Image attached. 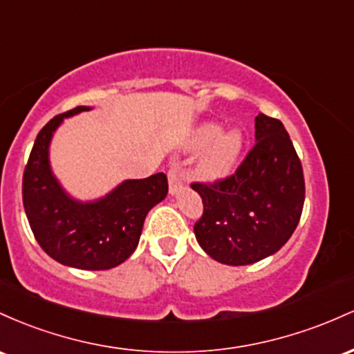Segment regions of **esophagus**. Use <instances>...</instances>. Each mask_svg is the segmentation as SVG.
Segmentation results:
<instances>
[{
	"mask_svg": "<svg viewBox=\"0 0 354 354\" xmlns=\"http://www.w3.org/2000/svg\"><path fill=\"white\" fill-rule=\"evenodd\" d=\"M167 176H169V190H170V194H172V196H174V194H177L178 190L184 189L185 178L180 172H178L177 167H170L169 174H167Z\"/></svg>",
	"mask_w": 354,
	"mask_h": 354,
	"instance_id": "obj_1",
	"label": "esophagus"
}]
</instances>
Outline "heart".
Returning a JSON list of instances; mask_svg holds the SVG:
<instances>
[{
	"instance_id": "obj_1",
	"label": "heart",
	"mask_w": 354,
	"mask_h": 354,
	"mask_svg": "<svg viewBox=\"0 0 354 354\" xmlns=\"http://www.w3.org/2000/svg\"><path fill=\"white\" fill-rule=\"evenodd\" d=\"M242 147H244V137L241 130L230 129L227 132H222V125L217 122H205L198 125L190 138V149H205L204 156L198 162V172L210 180L225 177L232 172Z\"/></svg>"
}]
</instances>
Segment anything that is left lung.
<instances>
[{
  "label": "left lung",
  "mask_w": 354,
  "mask_h": 354,
  "mask_svg": "<svg viewBox=\"0 0 354 354\" xmlns=\"http://www.w3.org/2000/svg\"><path fill=\"white\" fill-rule=\"evenodd\" d=\"M204 212L197 242L217 263L245 266L272 256L297 227L304 205L303 165L277 118L256 117V144L232 176L190 184Z\"/></svg>",
  "instance_id": "obj_1"
}]
</instances>
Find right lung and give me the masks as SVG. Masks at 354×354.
Wrapping results in <instances>:
<instances>
[{
	"label": "right lung",
	"mask_w": 354,
	"mask_h": 354,
	"mask_svg": "<svg viewBox=\"0 0 354 354\" xmlns=\"http://www.w3.org/2000/svg\"><path fill=\"white\" fill-rule=\"evenodd\" d=\"M91 110L77 106L39 130L23 174V205L41 249L70 268L105 271L130 257L140 239L145 216L169 192L164 172L122 182L91 202L71 198L50 167L48 150L63 118Z\"/></svg>",
	"instance_id": "add662e5"
}]
</instances>
